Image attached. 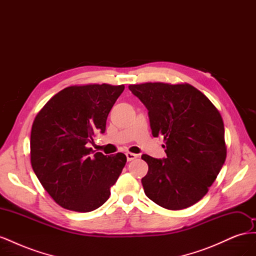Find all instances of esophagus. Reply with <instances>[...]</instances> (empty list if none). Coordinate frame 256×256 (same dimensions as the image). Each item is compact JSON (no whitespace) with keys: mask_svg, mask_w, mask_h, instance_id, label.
Listing matches in <instances>:
<instances>
[{"mask_svg":"<svg viewBox=\"0 0 256 256\" xmlns=\"http://www.w3.org/2000/svg\"><path fill=\"white\" fill-rule=\"evenodd\" d=\"M126 157H127L128 161H132L138 158V154H136L134 152H126Z\"/></svg>","mask_w":256,"mask_h":256,"instance_id":"obj_1","label":"esophagus"}]
</instances>
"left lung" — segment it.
Instances as JSON below:
<instances>
[{
  "mask_svg": "<svg viewBox=\"0 0 256 256\" xmlns=\"http://www.w3.org/2000/svg\"><path fill=\"white\" fill-rule=\"evenodd\" d=\"M148 110L154 136L166 142V159L143 154L148 172L145 194L170 210L202 200L226 158L224 124L218 109L188 83L147 82L129 85Z\"/></svg>",
  "mask_w": 256,
  "mask_h": 256,
  "instance_id": "1",
  "label": "left lung"
}]
</instances>
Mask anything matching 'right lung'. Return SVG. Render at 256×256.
<instances>
[{
	"mask_svg": "<svg viewBox=\"0 0 256 256\" xmlns=\"http://www.w3.org/2000/svg\"><path fill=\"white\" fill-rule=\"evenodd\" d=\"M125 86L72 85L37 113L30 131V164L54 202L78 212L95 210L109 198L127 158L88 147L104 134L106 118Z\"/></svg>",
	"mask_w": 256,
	"mask_h": 256,
	"instance_id": "obj_1",
	"label": "right lung"
}]
</instances>
